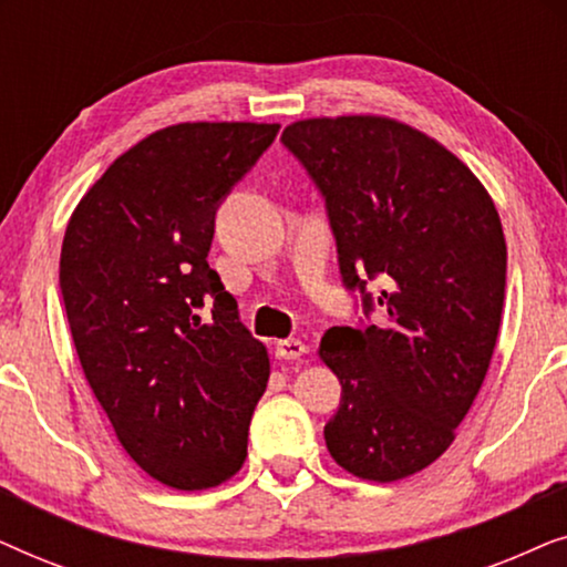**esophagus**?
<instances>
[{"label": "esophagus", "mask_w": 567, "mask_h": 567, "mask_svg": "<svg viewBox=\"0 0 567 567\" xmlns=\"http://www.w3.org/2000/svg\"><path fill=\"white\" fill-rule=\"evenodd\" d=\"M307 353V346L301 343L297 338H286V340H278L276 343V355L278 359H286V361H293V359H301V355Z\"/></svg>", "instance_id": "34e87169"}]
</instances>
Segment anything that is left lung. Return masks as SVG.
<instances>
[{
    "label": "left lung",
    "mask_w": 567,
    "mask_h": 567,
    "mask_svg": "<svg viewBox=\"0 0 567 567\" xmlns=\"http://www.w3.org/2000/svg\"><path fill=\"white\" fill-rule=\"evenodd\" d=\"M284 144L322 190L367 312V278L384 284L382 322L320 340L343 386L324 444L353 477L394 483L452 446L483 386L506 297L501 216L454 152L390 115L301 118Z\"/></svg>",
    "instance_id": "left-lung-1"
}]
</instances>
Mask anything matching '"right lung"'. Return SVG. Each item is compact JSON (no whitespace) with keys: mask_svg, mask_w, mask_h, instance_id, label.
I'll list each match as a JSON object with an SVG mask.
<instances>
[{"mask_svg":"<svg viewBox=\"0 0 567 567\" xmlns=\"http://www.w3.org/2000/svg\"><path fill=\"white\" fill-rule=\"evenodd\" d=\"M278 128L188 121L154 131L84 193L61 243L59 284L84 377L126 454L175 491L239 472L270 377L266 346L206 258L216 206Z\"/></svg>","mask_w":567,"mask_h":567,"instance_id":"right-lung-1","label":"right lung"}]
</instances>
